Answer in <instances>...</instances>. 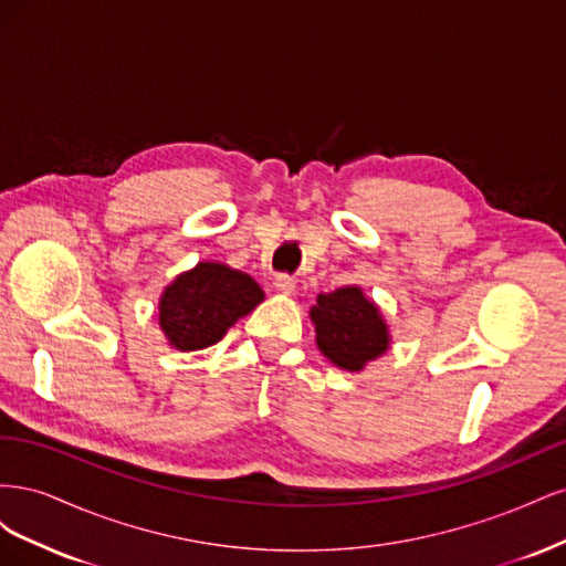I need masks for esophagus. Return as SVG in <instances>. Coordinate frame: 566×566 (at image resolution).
Here are the masks:
<instances>
[{
    "mask_svg": "<svg viewBox=\"0 0 566 566\" xmlns=\"http://www.w3.org/2000/svg\"><path fill=\"white\" fill-rule=\"evenodd\" d=\"M273 287H276L283 295H290L295 290V279L287 276V273H279V276L273 279Z\"/></svg>",
    "mask_w": 566,
    "mask_h": 566,
    "instance_id": "esophagus-1",
    "label": "esophagus"
}]
</instances>
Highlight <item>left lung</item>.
I'll use <instances>...</instances> for the list:
<instances>
[{
    "instance_id": "1",
    "label": "left lung",
    "mask_w": 566,
    "mask_h": 566,
    "mask_svg": "<svg viewBox=\"0 0 566 566\" xmlns=\"http://www.w3.org/2000/svg\"><path fill=\"white\" fill-rule=\"evenodd\" d=\"M310 316L321 354L342 370H364L389 349L387 323L361 287L347 285L318 295Z\"/></svg>"
}]
</instances>
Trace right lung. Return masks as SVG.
I'll list each match as a JSON object with an SVG mask.
<instances>
[{"label":"right lung","mask_w":566,"mask_h":566,"mask_svg":"<svg viewBox=\"0 0 566 566\" xmlns=\"http://www.w3.org/2000/svg\"><path fill=\"white\" fill-rule=\"evenodd\" d=\"M262 300V287L248 273L200 262L165 287L158 304L160 331L179 352L205 349L217 345Z\"/></svg>","instance_id":"obj_1"}]
</instances>
